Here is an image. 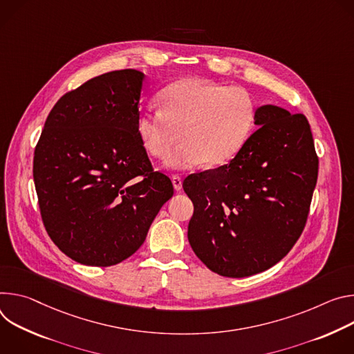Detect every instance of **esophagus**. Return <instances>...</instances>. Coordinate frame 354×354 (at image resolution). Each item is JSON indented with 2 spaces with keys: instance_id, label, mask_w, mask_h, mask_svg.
Masks as SVG:
<instances>
[{
  "instance_id": "obj_1",
  "label": "esophagus",
  "mask_w": 354,
  "mask_h": 354,
  "mask_svg": "<svg viewBox=\"0 0 354 354\" xmlns=\"http://www.w3.org/2000/svg\"><path fill=\"white\" fill-rule=\"evenodd\" d=\"M171 181H173V185H174L176 191H181L183 189V180H181V177L178 174H174L171 177Z\"/></svg>"
}]
</instances>
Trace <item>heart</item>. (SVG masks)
<instances>
[{
	"mask_svg": "<svg viewBox=\"0 0 354 354\" xmlns=\"http://www.w3.org/2000/svg\"><path fill=\"white\" fill-rule=\"evenodd\" d=\"M160 111L146 109L136 118V135L154 159L170 154L178 133L180 147L169 157L173 169L229 163L249 139L256 102L242 87H225L198 77H184L157 95Z\"/></svg>",
	"mask_w": 354,
	"mask_h": 354,
	"instance_id": "obj_1",
	"label": "heart"
}]
</instances>
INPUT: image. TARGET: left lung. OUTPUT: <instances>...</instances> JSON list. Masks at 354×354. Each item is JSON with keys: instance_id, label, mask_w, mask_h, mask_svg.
I'll return each mask as SVG.
<instances>
[{"instance_id": "8db88e82", "label": "left lung", "mask_w": 354, "mask_h": 354, "mask_svg": "<svg viewBox=\"0 0 354 354\" xmlns=\"http://www.w3.org/2000/svg\"><path fill=\"white\" fill-rule=\"evenodd\" d=\"M254 124L257 131L229 165L183 184L194 204L188 242L223 277L253 276L292 249L318 180L319 160L302 113L263 105Z\"/></svg>"}]
</instances>
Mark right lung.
I'll list each match as a JSON object with an SVG mask.
<instances>
[{
    "instance_id": "add662e5",
    "label": "right lung",
    "mask_w": 354,
    "mask_h": 354,
    "mask_svg": "<svg viewBox=\"0 0 354 354\" xmlns=\"http://www.w3.org/2000/svg\"><path fill=\"white\" fill-rule=\"evenodd\" d=\"M143 77L115 70L66 93L35 147L33 181L45 229L77 263L108 267L132 256L174 194L136 135Z\"/></svg>"
}]
</instances>
